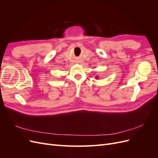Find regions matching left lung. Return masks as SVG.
Instances as JSON below:
<instances>
[{
    "label": "left lung",
    "instance_id": "1",
    "mask_svg": "<svg viewBox=\"0 0 158 158\" xmlns=\"http://www.w3.org/2000/svg\"><path fill=\"white\" fill-rule=\"evenodd\" d=\"M95 78H96L98 79V76H96V77H95Z\"/></svg>",
    "mask_w": 158,
    "mask_h": 158
}]
</instances>
